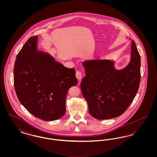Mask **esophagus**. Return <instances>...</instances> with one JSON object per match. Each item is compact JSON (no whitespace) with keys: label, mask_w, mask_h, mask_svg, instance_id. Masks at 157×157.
Wrapping results in <instances>:
<instances>
[{"label":"esophagus","mask_w":157,"mask_h":157,"mask_svg":"<svg viewBox=\"0 0 157 157\" xmlns=\"http://www.w3.org/2000/svg\"><path fill=\"white\" fill-rule=\"evenodd\" d=\"M76 77L77 78V79L79 81L81 80L82 78V72H80V71H76Z\"/></svg>","instance_id":"34e87169"}]
</instances>
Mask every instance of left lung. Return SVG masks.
Wrapping results in <instances>:
<instances>
[{"label": "left lung", "mask_w": 157, "mask_h": 157, "mask_svg": "<svg viewBox=\"0 0 157 157\" xmlns=\"http://www.w3.org/2000/svg\"><path fill=\"white\" fill-rule=\"evenodd\" d=\"M109 60H89L82 63L86 76L81 88L87 101L89 113L97 120L121 115L131 104L141 80V58L134 41L131 58L127 67L116 70Z\"/></svg>", "instance_id": "left-lung-1"}]
</instances>
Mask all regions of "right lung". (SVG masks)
<instances>
[{"label": "right lung", "mask_w": 157, "mask_h": 157, "mask_svg": "<svg viewBox=\"0 0 157 157\" xmlns=\"http://www.w3.org/2000/svg\"><path fill=\"white\" fill-rule=\"evenodd\" d=\"M37 36L30 37L18 53L13 75L15 92L21 104L35 117L54 121L66 112L67 90L78 83L74 68L37 51Z\"/></svg>", "instance_id": "1"}]
</instances>
